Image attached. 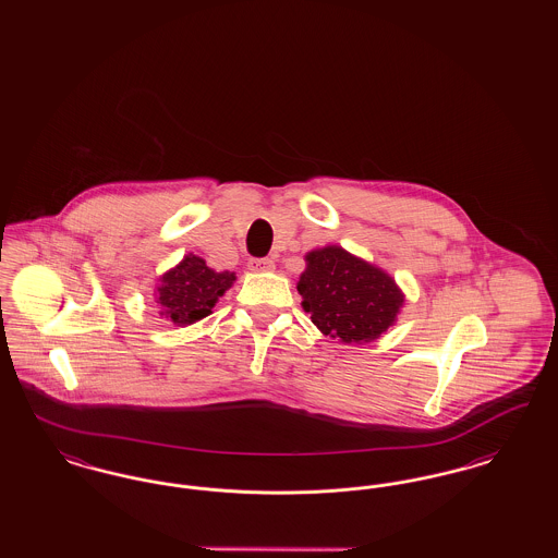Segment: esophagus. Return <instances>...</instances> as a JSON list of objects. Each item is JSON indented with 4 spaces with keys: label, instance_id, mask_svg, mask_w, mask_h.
<instances>
[{
    "label": "esophagus",
    "instance_id": "esophagus-1",
    "mask_svg": "<svg viewBox=\"0 0 558 558\" xmlns=\"http://www.w3.org/2000/svg\"><path fill=\"white\" fill-rule=\"evenodd\" d=\"M274 259H269V257H262V259H251L248 262V269H253V271H271L274 269Z\"/></svg>",
    "mask_w": 558,
    "mask_h": 558
}]
</instances>
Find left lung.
<instances>
[{
    "instance_id": "8db88e82",
    "label": "left lung",
    "mask_w": 558,
    "mask_h": 558,
    "mask_svg": "<svg viewBox=\"0 0 558 558\" xmlns=\"http://www.w3.org/2000/svg\"><path fill=\"white\" fill-rule=\"evenodd\" d=\"M305 262L296 291L322 335L360 345L378 339L398 319L403 292L380 267L335 244L307 253Z\"/></svg>"
}]
</instances>
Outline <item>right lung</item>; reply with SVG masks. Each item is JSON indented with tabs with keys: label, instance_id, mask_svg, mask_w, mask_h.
<instances>
[{
	"label": "right lung",
	"instance_id": "1",
	"mask_svg": "<svg viewBox=\"0 0 558 558\" xmlns=\"http://www.w3.org/2000/svg\"><path fill=\"white\" fill-rule=\"evenodd\" d=\"M232 271H215L196 255H186L178 266L160 276L157 303L160 316L187 326L211 314L215 303L234 284Z\"/></svg>",
	"mask_w": 558,
	"mask_h": 558
}]
</instances>
